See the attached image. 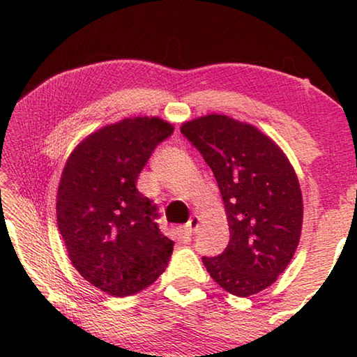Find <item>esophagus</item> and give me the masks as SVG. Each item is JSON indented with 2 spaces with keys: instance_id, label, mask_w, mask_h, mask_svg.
<instances>
[{
  "instance_id": "esophagus-1",
  "label": "esophagus",
  "mask_w": 357,
  "mask_h": 357,
  "mask_svg": "<svg viewBox=\"0 0 357 357\" xmlns=\"http://www.w3.org/2000/svg\"><path fill=\"white\" fill-rule=\"evenodd\" d=\"M199 225H200V218L199 216H192L189 219V222L184 225V234L192 235L197 229H199Z\"/></svg>"
}]
</instances>
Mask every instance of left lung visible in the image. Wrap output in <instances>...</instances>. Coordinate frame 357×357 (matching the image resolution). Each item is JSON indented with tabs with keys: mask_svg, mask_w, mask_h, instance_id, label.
Segmentation results:
<instances>
[{
	"mask_svg": "<svg viewBox=\"0 0 357 357\" xmlns=\"http://www.w3.org/2000/svg\"><path fill=\"white\" fill-rule=\"evenodd\" d=\"M188 138L213 169L230 241L203 264L218 284L248 297L273 284L298 246L303 222L296 169L280 146L251 123L224 114L184 122Z\"/></svg>",
	"mask_w": 357,
	"mask_h": 357,
	"instance_id": "1",
	"label": "left lung"
}]
</instances>
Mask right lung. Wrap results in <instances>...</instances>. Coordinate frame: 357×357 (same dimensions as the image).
<instances>
[{"mask_svg": "<svg viewBox=\"0 0 357 357\" xmlns=\"http://www.w3.org/2000/svg\"><path fill=\"white\" fill-rule=\"evenodd\" d=\"M174 127L160 117H127L79 143L61 173L56 224L71 264L114 297L151 286L174 243L157 227V208L137 189L141 169Z\"/></svg>", "mask_w": 357, "mask_h": 357, "instance_id": "1", "label": "right lung"}]
</instances>
